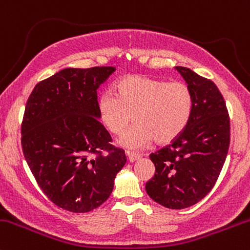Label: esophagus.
I'll return each instance as SVG.
<instances>
[{
  "label": "esophagus",
  "instance_id": "1",
  "mask_svg": "<svg viewBox=\"0 0 250 250\" xmlns=\"http://www.w3.org/2000/svg\"><path fill=\"white\" fill-rule=\"evenodd\" d=\"M126 156H127V160L130 161V163H135V161L140 160L141 159V155H138V154H135V153H130V151H126Z\"/></svg>",
  "mask_w": 250,
  "mask_h": 250
}]
</instances>
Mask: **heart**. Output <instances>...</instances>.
Listing matches in <instances>:
<instances>
[{
    "label": "heart",
    "mask_w": 250,
    "mask_h": 250,
    "mask_svg": "<svg viewBox=\"0 0 250 250\" xmlns=\"http://www.w3.org/2000/svg\"><path fill=\"white\" fill-rule=\"evenodd\" d=\"M115 95L104 92L97 101L99 118L109 132H123L118 144L141 149L155 140L165 144L184 131L192 112V94L182 82H169L146 76H127L117 82Z\"/></svg>",
    "instance_id": "obj_1"
}]
</instances>
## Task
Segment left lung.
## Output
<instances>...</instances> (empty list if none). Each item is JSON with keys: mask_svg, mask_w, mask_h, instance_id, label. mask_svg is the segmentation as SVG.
I'll list each match as a JSON object with an SVG mask.
<instances>
[{"mask_svg": "<svg viewBox=\"0 0 250 250\" xmlns=\"http://www.w3.org/2000/svg\"><path fill=\"white\" fill-rule=\"evenodd\" d=\"M192 94V112L184 131L169 146L150 154L155 174L146 194L171 209L200 202L219 177L230 146V119L219 89L183 66L174 67Z\"/></svg>", "mask_w": 250, "mask_h": 250, "instance_id": "8db88e82", "label": "left lung"}]
</instances>
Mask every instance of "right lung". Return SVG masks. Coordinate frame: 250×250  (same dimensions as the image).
Wrapping results in <instances>:
<instances>
[{
    "label": "right lung",
    "mask_w": 250,
    "mask_h": 250,
    "mask_svg": "<svg viewBox=\"0 0 250 250\" xmlns=\"http://www.w3.org/2000/svg\"><path fill=\"white\" fill-rule=\"evenodd\" d=\"M114 71L61 69L40 82L27 100L21 125L24 156L48 199L69 212L101 206L126 163L124 150L109 143L97 112L96 90Z\"/></svg>",
    "instance_id": "1"
}]
</instances>
